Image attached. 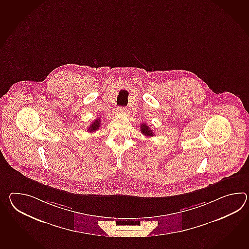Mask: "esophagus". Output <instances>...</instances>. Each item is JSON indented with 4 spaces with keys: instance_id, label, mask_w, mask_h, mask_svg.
I'll list each match as a JSON object with an SVG mask.
<instances>
[{
    "instance_id": "1",
    "label": "esophagus",
    "mask_w": 249,
    "mask_h": 249,
    "mask_svg": "<svg viewBox=\"0 0 249 249\" xmlns=\"http://www.w3.org/2000/svg\"><path fill=\"white\" fill-rule=\"evenodd\" d=\"M117 111L119 113H126V112H127V109L126 107H118Z\"/></svg>"
}]
</instances>
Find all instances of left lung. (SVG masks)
<instances>
[{"label":"left lung","mask_w":249,"mask_h":249,"mask_svg":"<svg viewBox=\"0 0 249 249\" xmlns=\"http://www.w3.org/2000/svg\"><path fill=\"white\" fill-rule=\"evenodd\" d=\"M140 130H141V133H142L143 135H144V136H146V137H153V136L155 135V133L153 132V131L150 129V127H148L147 125H145L144 123L141 124Z\"/></svg>","instance_id":"8db88e82"}]
</instances>
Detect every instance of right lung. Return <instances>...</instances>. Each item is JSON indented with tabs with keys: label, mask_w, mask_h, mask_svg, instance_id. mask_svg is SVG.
<instances>
[{
	"label": "right lung",
	"mask_w": 249,
	"mask_h": 249,
	"mask_svg": "<svg viewBox=\"0 0 249 249\" xmlns=\"http://www.w3.org/2000/svg\"><path fill=\"white\" fill-rule=\"evenodd\" d=\"M101 125V122H100V119H96L94 122H92V124L90 125V127H89V132H94L96 131L100 127Z\"/></svg>",
	"instance_id": "add662e5"
}]
</instances>
